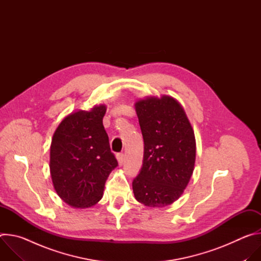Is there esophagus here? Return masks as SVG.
I'll list each match as a JSON object with an SVG mask.
<instances>
[{"label":"esophagus","mask_w":261,"mask_h":261,"mask_svg":"<svg viewBox=\"0 0 261 261\" xmlns=\"http://www.w3.org/2000/svg\"><path fill=\"white\" fill-rule=\"evenodd\" d=\"M117 160H118V162H119V165L122 166L123 163H124V161H125V155H124V154H118V155H117Z\"/></svg>","instance_id":"34e87169"}]
</instances>
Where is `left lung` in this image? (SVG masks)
<instances>
[{
  "label": "left lung",
  "mask_w": 261,
  "mask_h": 261,
  "mask_svg": "<svg viewBox=\"0 0 261 261\" xmlns=\"http://www.w3.org/2000/svg\"><path fill=\"white\" fill-rule=\"evenodd\" d=\"M144 151L133 179L135 199L150 207L177 200L192 176L196 158L193 128L180 103L171 96H148L135 102Z\"/></svg>",
  "instance_id": "obj_1"
}]
</instances>
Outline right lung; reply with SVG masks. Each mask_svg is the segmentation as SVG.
I'll use <instances>...</instances> for the list:
<instances>
[{"label":"right lung","instance_id":"obj_1","mask_svg":"<svg viewBox=\"0 0 261 261\" xmlns=\"http://www.w3.org/2000/svg\"><path fill=\"white\" fill-rule=\"evenodd\" d=\"M105 113V104L72 111L51 139L49 169L54 188L74 208L98 203L109 173L118 166L103 126Z\"/></svg>","mask_w":261,"mask_h":261}]
</instances>
